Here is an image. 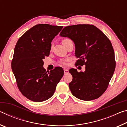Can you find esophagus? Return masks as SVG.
Segmentation results:
<instances>
[{
  "instance_id": "esophagus-1",
  "label": "esophagus",
  "mask_w": 127,
  "mask_h": 127,
  "mask_svg": "<svg viewBox=\"0 0 127 127\" xmlns=\"http://www.w3.org/2000/svg\"><path fill=\"white\" fill-rule=\"evenodd\" d=\"M64 74H66L68 73L69 71H68V69H64Z\"/></svg>"
}]
</instances>
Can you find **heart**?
I'll list each match as a JSON object with an SVG mask.
<instances>
[{"label":"heart","mask_w":127,"mask_h":127,"mask_svg":"<svg viewBox=\"0 0 127 127\" xmlns=\"http://www.w3.org/2000/svg\"><path fill=\"white\" fill-rule=\"evenodd\" d=\"M69 40V39H68V38H64V39H63V40H62V44H64V43H65L66 41H67ZM61 63L62 64H64V65H65V64H66L65 62L64 61H62L61 62Z\"/></svg>","instance_id":"b5f03b06"}]
</instances>
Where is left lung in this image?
<instances>
[{"label": "left lung", "instance_id": "obj_1", "mask_svg": "<svg viewBox=\"0 0 127 127\" xmlns=\"http://www.w3.org/2000/svg\"><path fill=\"white\" fill-rule=\"evenodd\" d=\"M60 36L68 37L76 47V64L85 65L84 72L76 69L69 72L73 79L69 87L79 99H96L106 91L115 68L114 51L110 41L98 28L92 25L66 26Z\"/></svg>", "mask_w": 127, "mask_h": 127}]
</instances>
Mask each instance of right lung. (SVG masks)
I'll use <instances>...</instances> for the list:
<instances>
[{"mask_svg":"<svg viewBox=\"0 0 127 127\" xmlns=\"http://www.w3.org/2000/svg\"><path fill=\"white\" fill-rule=\"evenodd\" d=\"M62 29L63 26L36 25L17 42L12 69L18 89L30 100L42 102L49 99L63 76L61 67L46 71L42 61L45 56L49 55L51 41Z\"/></svg>","mask_w":127,"mask_h":127,"instance_id":"obj_1","label":"right lung"}]
</instances>
